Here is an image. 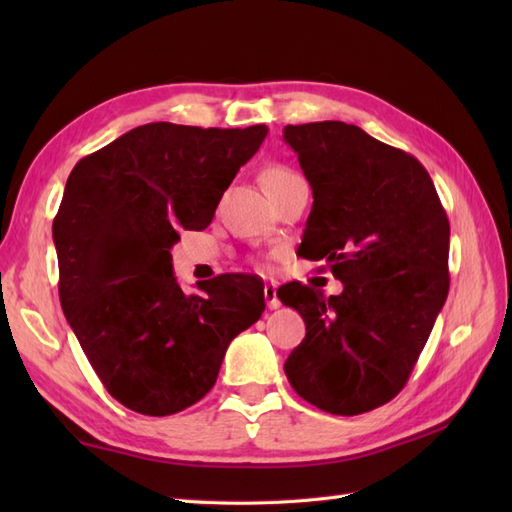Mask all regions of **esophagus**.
I'll return each mask as SVG.
<instances>
[{
    "label": "esophagus",
    "instance_id": "1",
    "mask_svg": "<svg viewBox=\"0 0 512 512\" xmlns=\"http://www.w3.org/2000/svg\"><path fill=\"white\" fill-rule=\"evenodd\" d=\"M264 297H266V303L270 310H277L281 306V301L277 297V286L275 284H266L264 286Z\"/></svg>",
    "mask_w": 512,
    "mask_h": 512
}]
</instances>
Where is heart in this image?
I'll return each mask as SVG.
<instances>
[{
    "mask_svg": "<svg viewBox=\"0 0 512 512\" xmlns=\"http://www.w3.org/2000/svg\"><path fill=\"white\" fill-rule=\"evenodd\" d=\"M292 176H297V173H292V171L286 169V167H268V169L264 171L262 180H264V184H266V189H270V187H275V184L284 182V180H288V178H292Z\"/></svg>",
    "mask_w": 512,
    "mask_h": 512,
    "instance_id": "obj_1",
    "label": "heart"
}]
</instances>
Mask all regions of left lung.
<instances>
[{"label":"left lung","instance_id":"8db88e82","mask_svg":"<svg viewBox=\"0 0 512 512\" xmlns=\"http://www.w3.org/2000/svg\"><path fill=\"white\" fill-rule=\"evenodd\" d=\"M312 211L301 257L330 266L341 295L299 281L277 297L306 321L284 363L292 389L334 416L385 405L405 387L449 295V217L427 169L361 127H284Z\"/></svg>","mask_w":512,"mask_h":512}]
</instances>
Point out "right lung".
Instances as JSON below:
<instances>
[{
  "label": "right lung",
  "instance_id": "add662e5",
  "mask_svg": "<svg viewBox=\"0 0 512 512\" xmlns=\"http://www.w3.org/2000/svg\"><path fill=\"white\" fill-rule=\"evenodd\" d=\"M266 125L149 123L76 162L52 239L59 299L96 376L127 409L171 416L209 394L226 347L266 308L248 275L187 295L171 266L182 231L211 224Z\"/></svg>",
  "mask_w": 512,
  "mask_h": 512
}]
</instances>
